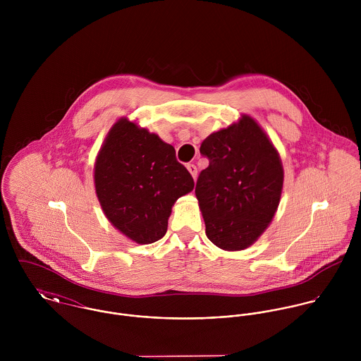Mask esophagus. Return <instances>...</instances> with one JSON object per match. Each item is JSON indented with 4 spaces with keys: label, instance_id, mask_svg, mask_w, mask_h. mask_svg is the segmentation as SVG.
Segmentation results:
<instances>
[{
    "label": "esophagus",
    "instance_id": "obj_1",
    "mask_svg": "<svg viewBox=\"0 0 361 361\" xmlns=\"http://www.w3.org/2000/svg\"><path fill=\"white\" fill-rule=\"evenodd\" d=\"M188 171L190 172V175L193 176V179L197 178V166H196L195 164H189V165H188Z\"/></svg>",
    "mask_w": 361,
    "mask_h": 361
}]
</instances>
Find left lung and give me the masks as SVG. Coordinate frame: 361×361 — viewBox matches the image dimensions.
I'll list each match as a JSON object with an SVG mask.
<instances>
[{
	"label": "left lung",
	"mask_w": 361,
	"mask_h": 361,
	"mask_svg": "<svg viewBox=\"0 0 361 361\" xmlns=\"http://www.w3.org/2000/svg\"><path fill=\"white\" fill-rule=\"evenodd\" d=\"M200 153L209 161L196 183L207 238L222 250L247 249L268 228L279 206L281 157L249 115L211 133Z\"/></svg>",
	"instance_id": "1"
}]
</instances>
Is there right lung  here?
<instances>
[{
	"label": "right lung",
	"mask_w": 361,
	"mask_h": 361,
	"mask_svg": "<svg viewBox=\"0 0 361 361\" xmlns=\"http://www.w3.org/2000/svg\"><path fill=\"white\" fill-rule=\"evenodd\" d=\"M94 185L108 221L139 245L166 233L172 206L195 188L175 149L128 118L116 121L104 140Z\"/></svg>",
	"instance_id": "1"
}]
</instances>
